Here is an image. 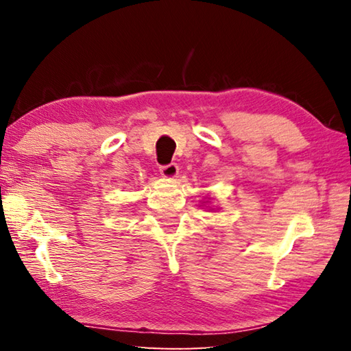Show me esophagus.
<instances>
[{
	"instance_id": "esophagus-1",
	"label": "esophagus",
	"mask_w": 351,
	"mask_h": 351,
	"mask_svg": "<svg viewBox=\"0 0 351 351\" xmlns=\"http://www.w3.org/2000/svg\"><path fill=\"white\" fill-rule=\"evenodd\" d=\"M159 171H161V175L164 178H176L178 171H180V167H178L175 162H171L167 165H162V167L159 169Z\"/></svg>"
}]
</instances>
